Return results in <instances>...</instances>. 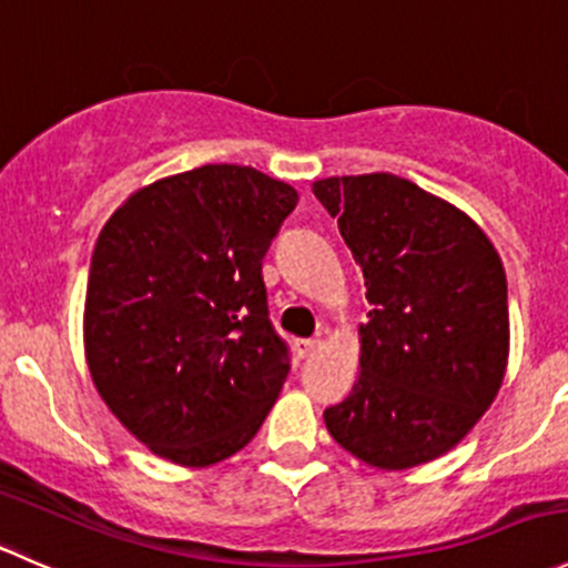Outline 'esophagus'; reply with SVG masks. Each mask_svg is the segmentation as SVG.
I'll return each instance as SVG.
<instances>
[{"mask_svg":"<svg viewBox=\"0 0 568 568\" xmlns=\"http://www.w3.org/2000/svg\"><path fill=\"white\" fill-rule=\"evenodd\" d=\"M295 351H297V356H301V358L314 356V353L320 351V339H297Z\"/></svg>","mask_w":568,"mask_h":568,"instance_id":"1","label":"esophagus"}]
</instances>
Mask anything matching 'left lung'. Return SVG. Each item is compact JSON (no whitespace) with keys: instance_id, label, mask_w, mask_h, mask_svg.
<instances>
[{"instance_id":"8db88e82","label":"left lung","mask_w":568,"mask_h":568,"mask_svg":"<svg viewBox=\"0 0 568 568\" xmlns=\"http://www.w3.org/2000/svg\"><path fill=\"white\" fill-rule=\"evenodd\" d=\"M362 265L369 323L351 395L325 408L336 445L378 469L445 456L508 367V284L469 215L395 173L312 184Z\"/></svg>"}]
</instances>
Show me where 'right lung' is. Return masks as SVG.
Instances as JSON below:
<instances>
[{"label":"right lung","mask_w":568,"mask_h":568,"mask_svg":"<svg viewBox=\"0 0 568 568\" xmlns=\"http://www.w3.org/2000/svg\"><path fill=\"white\" fill-rule=\"evenodd\" d=\"M290 184L201 165L129 195L95 240L85 358L118 423L151 453L210 467L243 450L290 356L267 317L262 260L295 210Z\"/></svg>","instance_id":"right-lung-1"}]
</instances>
